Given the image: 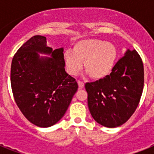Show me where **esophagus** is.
I'll return each instance as SVG.
<instances>
[{
    "label": "esophagus",
    "mask_w": 154,
    "mask_h": 154,
    "mask_svg": "<svg viewBox=\"0 0 154 154\" xmlns=\"http://www.w3.org/2000/svg\"><path fill=\"white\" fill-rule=\"evenodd\" d=\"M77 84H78L79 89H82V88H84L85 84H84V82H82V81H77Z\"/></svg>",
    "instance_id": "obj_1"
}]
</instances>
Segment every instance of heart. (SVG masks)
Returning a JSON list of instances; mask_svg holds the SVG:
<instances>
[{
  "mask_svg": "<svg viewBox=\"0 0 154 154\" xmlns=\"http://www.w3.org/2000/svg\"><path fill=\"white\" fill-rule=\"evenodd\" d=\"M117 57V50L114 45L101 39H85L77 42L72 50L64 53L68 72L77 74L84 68L94 79H102L112 72Z\"/></svg>",
  "mask_w": 154,
  "mask_h": 154,
  "instance_id": "obj_1",
  "label": "heart"
}]
</instances>
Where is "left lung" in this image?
I'll use <instances>...</instances> for the list:
<instances>
[{"label":"left lung","mask_w":154,"mask_h":154,"mask_svg":"<svg viewBox=\"0 0 154 154\" xmlns=\"http://www.w3.org/2000/svg\"><path fill=\"white\" fill-rule=\"evenodd\" d=\"M88 105L92 117L103 126L122 125L138 106L144 88V65L138 53L128 50L107 77L87 82Z\"/></svg>","instance_id":"1"}]
</instances>
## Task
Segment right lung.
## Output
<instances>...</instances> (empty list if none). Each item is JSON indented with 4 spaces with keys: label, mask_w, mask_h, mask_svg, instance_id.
<instances>
[{
    "label": "right lung",
    "mask_w": 154,
    "mask_h": 154,
    "mask_svg": "<svg viewBox=\"0 0 154 154\" xmlns=\"http://www.w3.org/2000/svg\"><path fill=\"white\" fill-rule=\"evenodd\" d=\"M46 37L33 36L14 54L10 81L13 95L22 114L35 125L49 127L66 112L78 85L66 73L63 49L53 50ZM37 51L51 54L40 58Z\"/></svg>",
    "instance_id": "add662e5"
}]
</instances>
